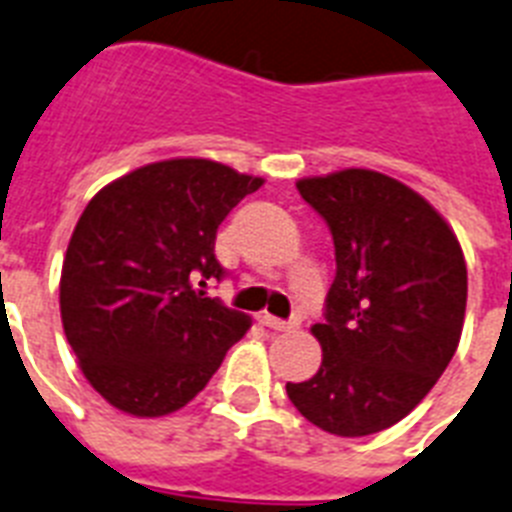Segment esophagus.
Returning <instances> with one entry per match:
<instances>
[{
	"label": "esophagus",
	"mask_w": 512,
	"mask_h": 512,
	"mask_svg": "<svg viewBox=\"0 0 512 512\" xmlns=\"http://www.w3.org/2000/svg\"><path fill=\"white\" fill-rule=\"evenodd\" d=\"M263 323L268 328H273V331H292V328H297L299 323L297 321H281V318H276V315H263Z\"/></svg>",
	"instance_id": "1"
}]
</instances>
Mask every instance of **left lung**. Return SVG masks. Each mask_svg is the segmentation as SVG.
<instances>
[{
    "label": "left lung",
    "instance_id": "1",
    "mask_svg": "<svg viewBox=\"0 0 512 512\" xmlns=\"http://www.w3.org/2000/svg\"><path fill=\"white\" fill-rule=\"evenodd\" d=\"M334 236L326 321L310 331L323 363L286 384L299 413L336 436L402 421L458 350L468 270L458 236L426 199L365 168L297 181Z\"/></svg>",
    "mask_w": 512,
    "mask_h": 512
}]
</instances>
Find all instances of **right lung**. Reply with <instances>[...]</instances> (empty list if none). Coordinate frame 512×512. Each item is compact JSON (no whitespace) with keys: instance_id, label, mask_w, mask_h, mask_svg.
<instances>
[{"instance_id":"obj_1","label":"right lung","mask_w":512,"mask_h":512,"mask_svg":"<svg viewBox=\"0 0 512 512\" xmlns=\"http://www.w3.org/2000/svg\"><path fill=\"white\" fill-rule=\"evenodd\" d=\"M263 178L199 157L131 170L94 194L70 236L62 328L83 376L136 418L181 410L252 326L207 297L215 234Z\"/></svg>"}]
</instances>
